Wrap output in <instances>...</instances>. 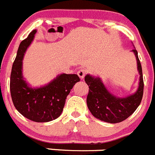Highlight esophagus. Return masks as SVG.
<instances>
[{
	"mask_svg": "<svg viewBox=\"0 0 155 155\" xmlns=\"http://www.w3.org/2000/svg\"><path fill=\"white\" fill-rule=\"evenodd\" d=\"M77 74L80 79H83V78L85 77V74H86V70H85V69H80V70L77 72Z\"/></svg>",
	"mask_w": 155,
	"mask_h": 155,
	"instance_id": "obj_1",
	"label": "esophagus"
}]
</instances>
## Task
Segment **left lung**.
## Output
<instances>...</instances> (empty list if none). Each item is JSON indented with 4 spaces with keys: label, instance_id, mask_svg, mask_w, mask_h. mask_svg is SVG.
Masks as SVG:
<instances>
[{
    "label": "left lung",
    "instance_id": "1",
    "mask_svg": "<svg viewBox=\"0 0 155 155\" xmlns=\"http://www.w3.org/2000/svg\"><path fill=\"white\" fill-rule=\"evenodd\" d=\"M134 52L137 61L139 85L137 91L133 94L126 97H117L107 91L99 77L91 75L85 76V81L88 85L87 105L94 117L110 124H117L125 120L135 112L142 101L143 96L144 82L140 61L136 48Z\"/></svg>",
    "mask_w": 155,
    "mask_h": 155
}]
</instances>
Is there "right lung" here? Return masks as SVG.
I'll return each mask as SVG.
<instances>
[{
  "mask_svg": "<svg viewBox=\"0 0 155 155\" xmlns=\"http://www.w3.org/2000/svg\"><path fill=\"white\" fill-rule=\"evenodd\" d=\"M36 31L32 30L19 45L12 67L10 88L13 104L23 117L34 122L45 123L61 116L67 95L80 79L76 74L63 73L45 86L29 87L22 76V59Z\"/></svg>",
  "mask_w": 155,
  "mask_h": 155,
  "instance_id": "1",
  "label": "right lung"
}]
</instances>
